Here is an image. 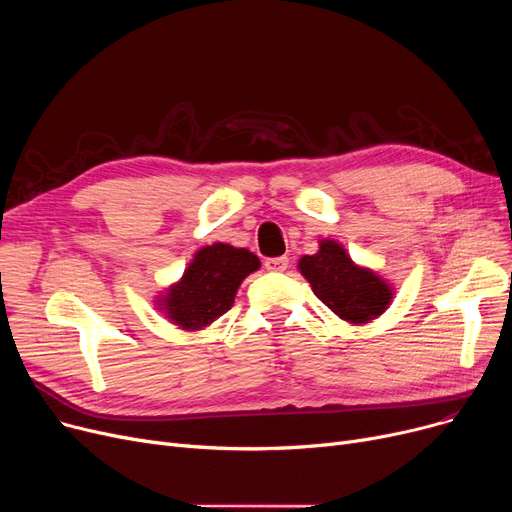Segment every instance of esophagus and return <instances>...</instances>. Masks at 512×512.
Instances as JSON below:
<instances>
[{
  "instance_id": "obj_1",
  "label": "esophagus",
  "mask_w": 512,
  "mask_h": 512,
  "mask_svg": "<svg viewBox=\"0 0 512 512\" xmlns=\"http://www.w3.org/2000/svg\"><path fill=\"white\" fill-rule=\"evenodd\" d=\"M265 270L267 272H286L288 270V257L265 259Z\"/></svg>"
}]
</instances>
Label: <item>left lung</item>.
I'll use <instances>...</instances> for the list:
<instances>
[{
    "label": "left lung",
    "instance_id": "1",
    "mask_svg": "<svg viewBox=\"0 0 512 512\" xmlns=\"http://www.w3.org/2000/svg\"><path fill=\"white\" fill-rule=\"evenodd\" d=\"M297 267L315 297L346 324H369L394 299L392 284L371 267L355 263L334 238H321L317 253L303 255Z\"/></svg>",
    "mask_w": 512,
    "mask_h": 512
}]
</instances>
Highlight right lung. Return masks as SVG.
Returning a JSON list of instances; mask_svg holds the SVG:
<instances>
[{"instance_id":"right-lung-1","label":"right lung","mask_w":512,"mask_h":512,"mask_svg":"<svg viewBox=\"0 0 512 512\" xmlns=\"http://www.w3.org/2000/svg\"><path fill=\"white\" fill-rule=\"evenodd\" d=\"M259 267L249 249L213 242L193 255L180 280L157 294L155 307L180 330H205L234 305L242 280Z\"/></svg>"}]
</instances>
